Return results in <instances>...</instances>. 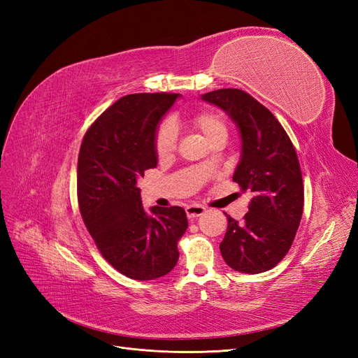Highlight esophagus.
<instances>
[{
    "label": "esophagus",
    "mask_w": 358,
    "mask_h": 358,
    "mask_svg": "<svg viewBox=\"0 0 358 358\" xmlns=\"http://www.w3.org/2000/svg\"><path fill=\"white\" fill-rule=\"evenodd\" d=\"M205 213V208L202 205H187L186 206V214L189 218H194V217H199Z\"/></svg>",
    "instance_id": "obj_1"
}]
</instances>
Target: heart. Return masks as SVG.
Segmentation results:
<instances>
[{
  "mask_svg": "<svg viewBox=\"0 0 358 358\" xmlns=\"http://www.w3.org/2000/svg\"><path fill=\"white\" fill-rule=\"evenodd\" d=\"M192 124L194 129H198L206 141H213L215 138L227 136V126L222 113L215 110H203L196 113L192 117ZM177 147V128L176 124L166 120L160 123L155 136V148L156 155L160 159L169 157L176 152Z\"/></svg>",
  "mask_w": 358,
  "mask_h": 358,
  "instance_id": "b5f03b06",
  "label": "heart"
}]
</instances>
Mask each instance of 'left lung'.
I'll return each mask as SVG.
<instances>
[{
  "label": "left lung",
  "instance_id": "1",
  "mask_svg": "<svg viewBox=\"0 0 358 358\" xmlns=\"http://www.w3.org/2000/svg\"><path fill=\"white\" fill-rule=\"evenodd\" d=\"M201 98L236 124L241 159L234 181L252 193L244 222L227 215L222 256L234 271L266 272L287 255L301 224L303 182L296 150L281 123L247 92L218 89Z\"/></svg>",
  "mask_w": 358,
  "mask_h": 358
}]
</instances>
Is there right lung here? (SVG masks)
<instances>
[{"mask_svg":"<svg viewBox=\"0 0 358 358\" xmlns=\"http://www.w3.org/2000/svg\"><path fill=\"white\" fill-rule=\"evenodd\" d=\"M180 94L120 98L87 129L78 153L80 213L98 250L114 269L138 281L169 273L178 262V241L189 226L181 206L141 202L138 180L156 168L159 123Z\"/></svg>","mask_w":358,"mask_h":358,"instance_id":"1","label":"right lung"}]
</instances>
